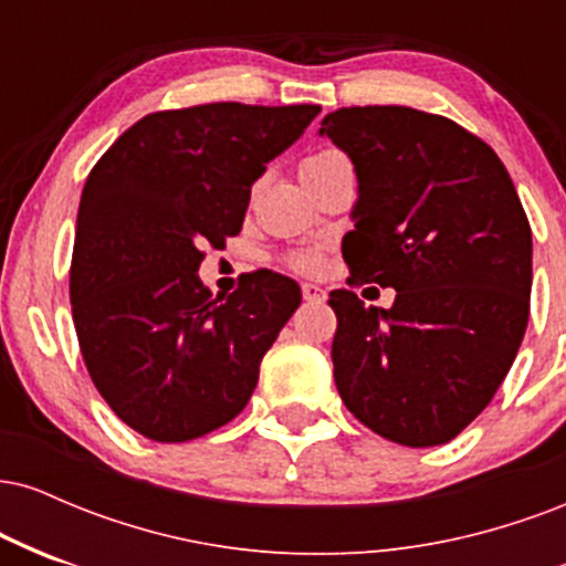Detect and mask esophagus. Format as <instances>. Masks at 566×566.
<instances>
[{
	"instance_id": "esophagus-1",
	"label": "esophagus",
	"mask_w": 566,
	"mask_h": 566,
	"mask_svg": "<svg viewBox=\"0 0 566 566\" xmlns=\"http://www.w3.org/2000/svg\"><path fill=\"white\" fill-rule=\"evenodd\" d=\"M303 297L305 301H314V303H322L324 297H327V292H324L319 284H314V282H305L303 284Z\"/></svg>"
}]
</instances>
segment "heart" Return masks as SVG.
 <instances>
[{
	"instance_id": "heart-1",
	"label": "heart",
	"mask_w": 566,
	"mask_h": 566,
	"mask_svg": "<svg viewBox=\"0 0 566 566\" xmlns=\"http://www.w3.org/2000/svg\"><path fill=\"white\" fill-rule=\"evenodd\" d=\"M335 159H346V157H343L340 151H335V148H322V151L308 154V157L301 161V175L316 170V167L327 165V161H335ZM292 265H295V269H301V271H314L316 269V255H311V252L292 255Z\"/></svg>"
}]
</instances>
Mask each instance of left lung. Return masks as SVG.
Returning a JSON list of instances; mask_svg holds the SVG:
<instances>
[{"label":"left lung","mask_w":566,"mask_h":566,"mask_svg":"<svg viewBox=\"0 0 566 566\" xmlns=\"http://www.w3.org/2000/svg\"><path fill=\"white\" fill-rule=\"evenodd\" d=\"M359 180L343 237L348 284L394 287L391 308L329 292L335 386L354 418L405 447L458 437L490 405L530 319L532 231L497 154L407 106L322 119Z\"/></svg>","instance_id":"1"}]
</instances>
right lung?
Returning a JSON list of instances; mask_svg holds the SVG:
<instances>
[{"mask_svg": "<svg viewBox=\"0 0 566 566\" xmlns=\"http://www.w3.org/2000/svg\"><path fill=\"white\" fill-rule=\"evenodd\" d=\"M319 112L207 103L148 114L90 172L71 258L74 327L95 388L146 439L205 437L255 391L301 287L263 269L212 297L201 247L242 231L252 184Z\"/></svg>", "mask_w": 566, "mask_h": 566, "instance_id": "obj_1", "label": "right lung"}]
</instances>
